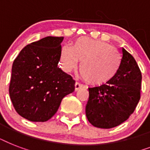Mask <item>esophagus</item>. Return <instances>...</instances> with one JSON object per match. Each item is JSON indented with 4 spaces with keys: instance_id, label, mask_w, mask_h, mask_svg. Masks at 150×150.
Segmentation results:
<instances>
[{
    "instance_id": "1",
    "label": "esophagus",
    "mask_w": 150,
    "mask_h": 150,
    "mask_svg": "<svg viewBox=\"0 0 150 150\" xmlns=\"http://www.w3.org/2000/svg\"><path fill=\"white\" fill-rule=\"evenodd\" d=\"M84 86L82 84H80V83H79V82H75V91H78L79 89H82V88H84Z\"/></svg>"
}]
</instances>
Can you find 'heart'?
I'll return each mask as SVG.
<instances>
[{
  "label": "heart",
  "mask_w": 150,
  "mask_h": 150,
  "mask_svg": "<svg viewBox=\"0 0 150 150\" xmlns=\"http://www.w3.org/2000/svg\"><path fill=\"white\" fill-rule=\"evenodd\" d=\"M80 61L79 71L82 79L92 85L110 82L118 72L121 54L111 45L89 37L78 39L71 47L63 46L60 52V64L64 71L76 68Z\"/></svg>",
  "instance_id": "obj_1"
}]
</instances>
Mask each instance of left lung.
<instances>
[{"label":"left lung","instance_id":"obj_1","mask_svg":"<svg viewBox=\"0 0 150 150\" xmlns=\"http://www.w3.org/2000/svg\"><path fill=\"white\" fill-rule=\"evenodd\" d=\"M142 73L135 58L122 48V58L116 76L100 86L89 88L86 114L89 123L111 128L125 121L140 100Z\"/></svg>","mask_w":150,"mask_h":150}]
</instances>
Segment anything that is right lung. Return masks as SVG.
<instances>
[{"label": "right lung", "mask_w": 150, "mask_h": 150, "mask_svg": "<svg viewBox=\"0 0 150 150\" xmlns=\"http://www.w3.org/2000/svg\"><path fill=\"white\" fill-rule=\"evenodd\" d=\"M63 40L47 36L33 42L13 62L9 95L16 112L29 121H48L75 90V80L57 67Z\"/></svg>", "instance_id": "right-lung-1"}]
</instances>
